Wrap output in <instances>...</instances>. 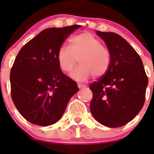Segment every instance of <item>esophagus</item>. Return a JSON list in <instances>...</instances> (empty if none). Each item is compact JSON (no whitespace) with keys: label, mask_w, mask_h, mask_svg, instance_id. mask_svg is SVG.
I'll return each instance as SVG.
<instances>
[{"label":"esophagus","mask_w":154,"mask_h":154,"mask_svg":"<svg viewBox=\"0 0 154 154\" xmlns=\"http://www.w3.org/2000/svg\"><path fill=\"white\" fill-rule=\"evenodd\" d=\"M77 86H78L79 88H84L85 87H86V85L81 84V83H78V84H77Z\"/></svg>","instance_id":"esophagus-1"}]
</instances>
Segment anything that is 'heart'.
<instances>
[{
    "label": "heart",
    "instance_id": "1",
    "mask_svg": "<svg viewBox=\"0 0 154 154\" xmlns=\"http://www.w3.org/2000/svg\"><path fill=\"white\" fill-rule=\"evenodd\" d=\"M62 71L71 72L79 58L80 66L71 73L77 81H86L90 77H102L108 71L110 55L100 40L89 32H83L71 38V47L62 45L57 54Z\"/></svg>",
    "mask_w": 154,
    "mask_h": 154
}]
</instances>
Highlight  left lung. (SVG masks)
I'll return each instance as SVG.
<instances>
[{
  "label": "left lung",
  "mask_w": 154,
  "mask_h": 154,
  "mask_svg": "<svg viewBox=\"0 0 154 154\" xmlns=\"http://www.w3.org/2000/svg\"><path fill=\"white\" fill-rule=\"evenodd\" d=\"M97 34L108 48L110 63L106 74L90 84V110L101 125L122 127L143 107L148 80L142 59L125 38L112 32Z\"/></svg>",
  "instance_id": "8db88e82"
}]
</instances>
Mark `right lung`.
I'll return each instance as SVG.
<instances>
[{
	"mask_svg": "<svg viewBox=\"0 0 154 154\" xmlns=\"http://www.w3.org/2000/svg\"><path fill=\"white\" fill-rule=\"evenodd\" d=\"M80 25L42 31L18 52L10 71L11 96L20 114L30 123L49 126L58 122L79 88L60 69L57 51Z\"/></svg>",
	"mask_w": 154,
	"mask_h": 154,
	"instance_id": "1",
	"label": "right lung"
}]
</instances>
